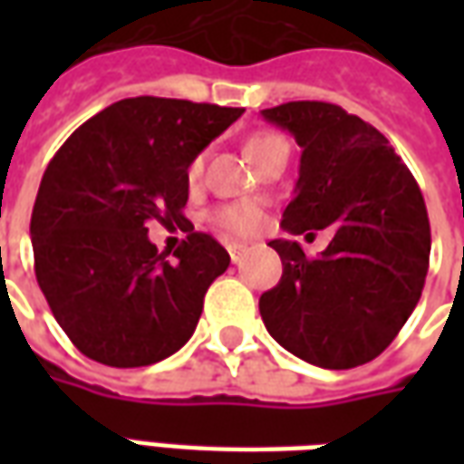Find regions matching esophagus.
Segmentation results:
<instances>
[{
    "label": "esophagus",
    "instance_id": "obj_1",
    "mask_svg": "<svg viewBox=\"0 0 464 464\" xmlns=\"http://www.w3.org/2000/svg\"><path fill=\"white\" fill-rule=\"evenodd\" d=\"M246 251H248V248H246L243 243H228V253H231V261L233 263L241 261L243 256H246Z\"/></svg>",
    "mask_w": 464,
    "mask_h": 464
}]
</instances>
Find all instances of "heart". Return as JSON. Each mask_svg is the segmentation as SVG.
I'll use <instances>...</instances> for the list:
<instances>
[{
  "label": "heart",
  "instance_id": "1",
  "mask_svg": "<svg viewBox=\"0 0 464 464\" xmlns=\"http://www.w3.org/2000/svg\"><path fill=\"white\" fill-rule=\"evenodd\" d=\"M285 143L281 133L276 131H258L253 133L248 143H246V151L253 159V163L261 159L263 153L271 151L273 146H281ZM201 156H196L191 163H188V181H198L201 176ZM211 221L221 228V231L231 233V236H251L261 228L263 223V208L256 201H236V203H226V206H218L216 211L211 213Z\"/></svg>",
  "mask_w": 464,
  "mask_h": 464
}]
</instances>
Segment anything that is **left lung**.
Listing matches in <instances>:
<instances>
[{
	"label": "left lung",
	"mask_w": 464,
	"mask_h": 464,
	"mask_svg": "<svg viewBox=\"0 0 464 464\" xmlns=\"http://www.w3.org/2000/svg\"><path fill=\"white\" fill-rule=\"evenodd\" d=\"M261 114L303 149L281 226L295 236L335 228L318 258L295 241L268 243L283 276L261 295V318L305 362L358 368L395 341L425 285L430 221L420 186L388 139L341 106L288 102Z\"/></svg>",
	"instance_id": "8db88e82"
}]
</instances>
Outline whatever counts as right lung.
I'll return each mask as SVG.
<instances>
[{"instance_id": "obj_1", "label": "right lung", "mask_w": 464, "mask_h": 464, "mask_svg": "<svg viewBox=\"0 0 464 464\" xmlns=\"http://www.w3.org/2000/svg\"><path fill=\"white\" fill-rule=\"evenodd\" d=\"M241 114L186 99H121L49 161L29 226L36 283L86 358L143 368L193 335L203 295L231 256L186 221V171ZM151 220L187 231L176 262L148 241Z\"/></svg>"}]
</instances>
